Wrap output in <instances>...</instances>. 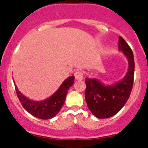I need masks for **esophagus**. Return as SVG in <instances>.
Wrapping results in <instances>:
<instances>
[{
    "instance_id": "1",
    "label": "esophagus",
    "mask_w": 148,
    "mask_h": 148,
    "mask_svg": "<svg viewBox=\"0 0 148 148\" xmlns=\"http://www.w3.org/2000/svg\"><path fill=\"white\" fill-rule=\"evenodd\" d=\"M74 76H75V80H77V81H81V80H83V78H84L83 73L80 71L75 72V74H74Z\"/></svg>"
}]
</instances>
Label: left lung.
Listing matches in <instances>:
<instances>
[{"label": "left lung", "mask_w": 148, "mask_h": 148, "mask_svg": "<svg viewBox=\"0 0 148 148\" xmlns=\"http://www.w3.org/2000/svg\"><path fill=\"white\" fill-rule=\"evenodd\" d=\"M119 50L127 59L125 76L112 84H105L97 78H86L85 99L91 113L98 119H108L119 112L132 92L134 75V60L132 49L124 39L119 38Z\"/></svg>", "instance_id": "8db88e82"}]
</instances>
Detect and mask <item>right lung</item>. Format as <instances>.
<instances>
[{
  "label": "right lung",
  "mask_w": 148,
  "mask_h": 148,
  "mask_svg": "<svg viewBox=\"0 0 148 148\" xmlns=\"http://www.w3.org/2000/svg\"><path fill=\"white\" fill-rule=\"evenodd\" d=\"M74 79V75L67 78L63 81L58 89L51 96L42 101H36L29 99L19 91L16 84H14V86L16 95L23 108L34 117L47 120L54 118L60 111L65 102L67 91L73 86ZM14 84H15L14 81Z\"/></svg>",
  "instance_id": "right-lung-1"
}]
</instances>
